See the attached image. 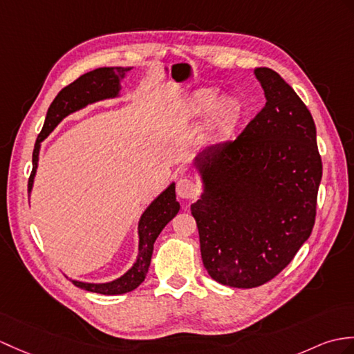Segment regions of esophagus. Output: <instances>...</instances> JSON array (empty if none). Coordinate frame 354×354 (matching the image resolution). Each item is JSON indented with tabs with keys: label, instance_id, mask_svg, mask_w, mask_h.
<instances>
[{
	"label": "esophagus",
	"instance_id": "1",
	"mask_svg": "<svg viewBox=\"0 0 354 354\" xmlns=\"http://www.w3.org/2000/svg\"><path fill=\"white\" fill-rule=\"evenodd\" d=\"M176 194L180 199H193L197 194V185L188 178H180L176 183Z\"/></svg>",
	"mask_w": 354,
	"mask_h": 354
}]
</instances>
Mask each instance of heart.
Returning a JSON list of instances; mask_svg holds the SVG:
<instances>
[{
  "instance_id": "heart-1",
  "label": "heart",
  "mask_w": 354,
  "mask_h": 354,
  "mask_svg": "<svg viewBox=\"0 0 354 354\" xmlns=\"http://www.w3.org/2000/svg\"><path fill=\"white\" fill-rule=\"evenodd\" d=\"M188 120H202L209 116V128L216 138H225L234 131L243 114V106L235 97H220L214 88H199L188 95L184 104Z\"/></svg>"
}]
</instances>
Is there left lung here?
Returning <instances> with one entry per match:
<instances>
[{"mask_svg": "<svg viewBox=\"0 0 354 354\" xmlns=\"http://www.w3.org/2000/svg\"><path fill=\"white\" fill-rule=\"evenodd\" d=\"M266 105L232 142L194 158L203 193L192 205L203 267L234 288H254L290 264L315 223L323 164L308 106L268 68Z\"/></svg>", "mask_w": 354, "mask_h": 354, "instance_id": "left-lung-1", "label": "left lung"}]
</instances>
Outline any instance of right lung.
Here are the masks:
<instances>
[{"mask_svg":"<svg viewBox=\"0 0 354 354\" xmlns=\"http://www.w3.org/2000/svg\"><path fill=\"white\" fill-rule=\"evenodd\" d=\"M133 68H100L90 71L84 75L77 78L73 83L60 90L53 104L49 105L44 128L36 140L35 151H32V170L28 179V193L32 188V180L36 176L40 143L53 133L54 128L69 114L84 109L88 104L97 101L118 97L120 92V80L125 78L127 73ZM179 211V202L176 201L175 184L171 183L157 199H155L140 217L138 221V254L125 274L116 281L106 283H87L80 281H72V283L81 290L90 292H97L104 295H118L136 290L145 281L147 270L151 266V258L153 252V243L160 232L169 221L174 218Z\"/></svg>","mask_w":354,"mask_h":354,"instance_id":"1","label":"right lung"}]
</instances>
